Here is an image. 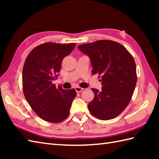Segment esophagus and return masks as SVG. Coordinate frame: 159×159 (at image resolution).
I'll use <instances>...</instances> for the list:
<instances>
[{
    "mask_svg": "<svg viewBox=\"0 0 159 159\" xmlns=\"http://www.w3.org/2000/svg\"><path fill=\"white\" fill-rule=\"evenodd\" d=\"M75 90H76V93H80V92H82L83 89L81 88V87H75Z\"/></svg>",
    "mask_w": 159,
    "mask_h": 159,
    "instance_id": "obj_1",
    "label": "esophagus"
}]
</instances>
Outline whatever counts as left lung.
<instances>
[{
  "label": "left lung",
  "instance_id": "left-lung-1",
  "mask_svg": "<svg viewBox=\"0 0 159 159\" xmlns=\"http://www.w3.org/2000/svg\"><path fill=\"white\" fill-rule=\"evenodd\" d=\"M78 48L89 57L92 74H98L102 81V90L92 89L94 98L88 104L90 113L99 120L113 119L126 109L135 88L133 56L124 46L111 40L85 43Z\"/></svg>",
  "mask_w": 159,
  "mask_h": 159
}]
</instances>
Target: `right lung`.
Here are the masks:
<instances>
[{
  "label": "right lung",
  "mask_w": 159,
  "mask_h": 159,
  "mask_svg": "<svg viewBox=\"0 0 159 159\" xmlns=\"http://www.w3.org/2000/svg\"><path fill=\"white\" fill-rule=\"evenodd\" d=\"M75 46V43H42L30 52L24 64V95L34 112L48 122L59 123L66 119L76 96L74 89H63L52 83L58 77L64 57Z\"/></svg>",
  "instance_id": "1"
}]
</instances>
